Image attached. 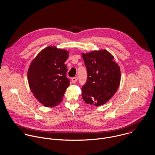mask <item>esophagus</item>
Wrapping results in <instances>:
<instances>
[{"label": "esophagus", "mask_w": 155, "mask_h": 155, "mask_svg": "<svg viewBox=\"0 0 155 155\" xmlns=\"http://www.w3.org/2000/svg\"><path fill=\"white\" fill-rule=\"evenodd\" d=\"M78 77H74V78H73L71 79V81H72L73 83L76 82L78 81Z\"/></svg>", "instance_id": "obj_1"}]
</instances>
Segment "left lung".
<instances>
[{"label": "left lung", "instance_id": "obj_1", "mask_svg": "<svg viewBox=\"0 0 155 155\" xmlns=\"http://www.w3.org/2000/svg\"><path fill=\"white\" fill-rule=\"evenodd\" d=\"M87 72L82 96L87 104L100 106L116 92L120 79V70L114 57L107 50L82 54Z\"/></svg>", "mask_w": 155, "mask_h": 155}]
</instances>
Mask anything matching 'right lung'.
I'll return each instance as SVG.
<instances>
[{
    "label": "right lung",
    "instance_id": "right-lung-1",
    "mask_svg": "<svg viewBox=\"0 0 155 155\" xmlns=\"http://www.w3.org/2000/svg\"><path fill=\"white\" fill-rule=\"evenodd\" d=\"M68 57L67 51L50 46L42 50L30 65L27 76L30 90L45 107L58 105L70 85L64 64Z\"/></svg>",
    "mask_w": 155,
    "mask_h": 155
}]
</instances>
